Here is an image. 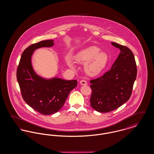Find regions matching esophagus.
I'll return each instance as SVG.
<instances>
[{
	"instance_id": "esophagus-1",
	"label": "esophagus",
	"mask_w": 154,
	"mask_h": 154,
	"mask_svg": "<svg viewBox=\"0 0 154 154\" xmlns=\"http://www.w3.org/2000/svg\"><path fill=\"white\" fill-rule=\"evenodd\" d=\"M80 82L81 85H87V81L85 80H81Z\"/></svg>"
}]
</instances>
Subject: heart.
Listing matches in <instances>:
<instances>
[{"label": "heart", "instance_id": "b5f03b06", "mask_svg": "<svg viewBox=\"0 0 154 154\" xmlns=\"http://www.w3.org/2000/svg\"><path fill=\"white\" fill-rule=\"evenodd\" d=\"M95 45L90 46L79 52L74 57V60L79 63H85V69L90 75L100 73L105 67L108 61V55Z\"/></svg>", "mask_w": 154, "mask_h": 154}]
</instances>
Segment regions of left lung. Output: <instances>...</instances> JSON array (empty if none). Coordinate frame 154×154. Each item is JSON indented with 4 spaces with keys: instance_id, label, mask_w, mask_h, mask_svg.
<instances>
[{
    "instance_id": "obj_1",
    "label": "left lung",
    "mask_w": 154,
    "mask_h": 154,
    "mask_svg": "<svg viewBox=\"0 0 154 154\" xmlns=\"http://www.w3.org/2000/svg\"><path fill=\"white\" fill-rule=\"evenodd\" d=\"M111 44L121 51L117 58L110 70L90 81L91 106L103 113L117 109L129 99L137 77V66L132 51L114 42Z\"/></svg>"
}]
</instances>
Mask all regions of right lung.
<instances>
[{"label": "right lung", "mask_w": 154, "mask_h": 154, "mask_svg": "<svg viewBox=\"0 0 154 154\" xmlns=\"http://www.w3.org/2000/svg\"><path fill=\"white\" fill-rule=\"evenodd\" d=\"M54 44L52 40H48L30 45L22 52L17 70V79L23 99L33 110L45 116L58 112L70 91L77 85L75 80H64L57 77L44 79L33 70L31 58L34 51Z\"/></svg>", "instance_id": "1"}]
</instances>
